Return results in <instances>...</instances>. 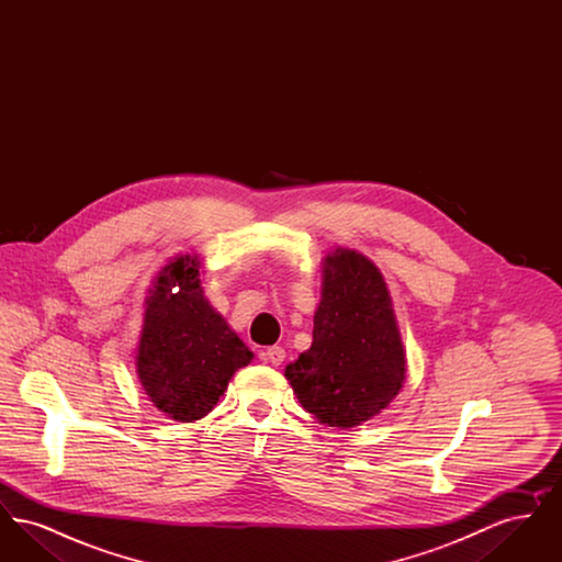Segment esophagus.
<instances>
[{"label": "esophagus", "instance_id": "esophagus-1", "mask_svg": "<svg viewBox=\"0 0 562 562\" xmlns=\"http://www.w3.org/2000/svg\"><path fill=\"white\" fill-rule=\"evenodd\" d=\"M284 358H286V351L282 348H278V346H273V348H268L266 351H261V360H263V362H269V364H273V367H280V364L284 362Z\"/></svg>", "mask_w": 562, "mask_h": 562}]
</instances>
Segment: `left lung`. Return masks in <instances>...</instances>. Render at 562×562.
Segmentation results:
<instances>
[{"mask_svg":"<svg viewBox=\"0 0 562 562\" xmlns=\"http://www.w3.org/2000/svg\"><path fill=\"white\" fill-rule=\"evenodd\" d=\"M314 341L284 369L296 401L321 424L349 429L401 394L406 351L383 273L358 250L322 259Z\"/></svg>","mask_w":562,"mask_h":562,"instance_id":"8db88e82","label":"left lung"}]
</instances>
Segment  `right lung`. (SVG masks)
<instances>
[{
  "instance_id": "right-lung-1",
  "label": "right lung",
  "mask_w": 562,
  "mask_h": 562,
  "mask_svg": "<svg viewBox=\"0 0 562 562\" xmlns=\"http://www.w3.org/2000/svg\"><path fill=\"white\" fill-rule=\"evenodd\" d=\"M200 255H177L151 282L134 367L149 401L179 424L206 417L255 353L202 291Z\"/></svg>"
}]
</instances>
